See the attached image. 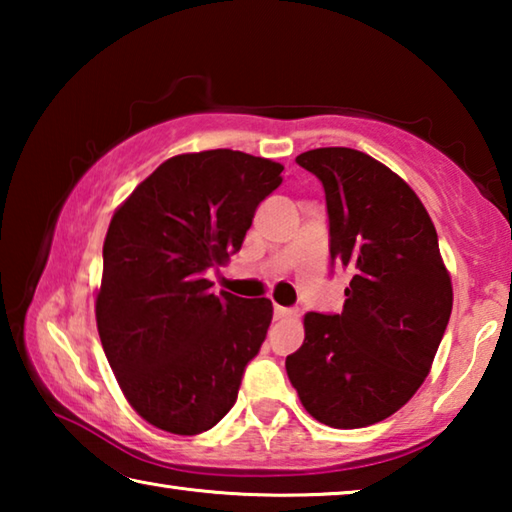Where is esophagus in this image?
<instances>
[{
  "mask_svg": "<svg viewBox=\"0 0 512 512\" xmlns=\"http://www.w3.org/2000/svg\"><path fill=\"white\" fill-rule=\"evenodd\" d=\"M273 314H275V320H284V318H296L298 311L291 309V307L275 305V307H273Z\"/></svg>",
  "mask_w": 512,
  "mask_h": 512,
  "instance_id": "obj_1",
  "label": "esophagus"
}]
</instances>
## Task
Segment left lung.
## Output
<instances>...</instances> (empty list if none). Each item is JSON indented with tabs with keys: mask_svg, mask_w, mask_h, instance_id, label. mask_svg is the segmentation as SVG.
<instances>
[{
	"mask_svg": "<svg viewBox=\"0 0 512 512\" xmlns=\"http://www.w3.org/2000/svg\"><path fill=\"white\" fill-rule=\"evenodd\" d=\"M296 162L320 180L329 262L352 271L341 314L305 316L287 375L318 422L359 429L411 400L452 314L436 228L413 189L370 155L332 146Z\"/></svg>",
	"mask_w": 512,
	"mask_h": 512,
	"instance_id": "8db88e82",
	"label": "left lung"
}]
</instances>
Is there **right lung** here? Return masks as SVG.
<instances>
[{
	"mask_svg": "<svg viewBox=\"0 0 512 512\" xmlns=\"http://www.w3.org/2000/svg\"><path fill=\"white\" fill-rule=\"evenodd\" d=\"M282 169L230 149L176 155L112 216L97 327L126 400L153 427L194 436L235 406L273 305L216 296L205 275L239 253Z\"/></svg>",
	"mask_w": 512,
	"mask_h": 512,
	"instance_id": "1",
	"label": "right lung"
}]
</instances>
